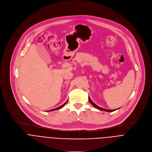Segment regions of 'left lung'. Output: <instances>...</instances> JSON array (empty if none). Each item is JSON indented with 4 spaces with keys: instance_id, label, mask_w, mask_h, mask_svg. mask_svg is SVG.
Masks as SVG:
<instances>
[{
    "instance_id": "1",
    "label": "left lung",
    "mask_w": 152,
    "mask_h": 152,
    "mask_svg": "<svg viewBox=\"0 0 152 152\" xmlns=\"http://www.w3.org/2000/svg\"><path fill=\"white\" fill-rule=\"evenodd\" d=\"M88 100H89V102L91 103V104L94 107L97 108V109H98V110H100V111H106V112H113V111L117 110H106V109H104V108H102V107H100L98 106L97 104H96L91 100L90 96H88Z\"/></svg>"
}]
</instances>
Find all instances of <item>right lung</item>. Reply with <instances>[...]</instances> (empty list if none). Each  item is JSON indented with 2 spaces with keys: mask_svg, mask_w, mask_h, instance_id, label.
Listing matches in <instances>:
<instances>
[{
  "mask_svg": "<svg viewBox=\"0 0 152 152\" xmlns=\"http://www.w3.org/2000/svg\"><path fill=\"white\" fill-rule=\"evenodd\" d=\"M67 102H68V100L65 103H64L62 105H61V106H59V107H56V108H55V109H53V110H49V111H55V110H59V109H61V108H62V107H64V105L66 104L67 103Z\"/></svg>",
  "mask_w": 152,
  "mask_h": 152,
  "instance_id": "add662e5",
  "label": "right lung"
}]
</instances>
